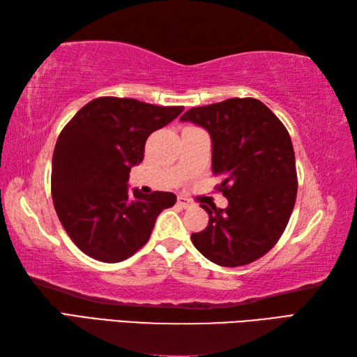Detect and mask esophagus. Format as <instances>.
Segmentation results:
<instances>
[{
	"label": "esophagus",
	"mask_w": 357,
	"mask_h": 357,
	"mask_svg": "<svg viewBox=\"0 0 357 357\" xmlns=\"http://www.w3.org/2000/svg\"><path fill=\"white\" fill-rule=\"evenodd\" d=\"M178 206H181L183 208H190L193 207V202L190 199L184 198V196H178Z\"/></svg>",
	"instance_id": "1"
}]
</instances>
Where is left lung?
Masks as SVG:
<instances>
[{
	"instance_id": "8db88e82",
	"label": "left lung",
	"mask_w": 357,
	"mask_h": 357,
	"mask_svg": "<svg viewBox=\"0 0 357 357\" xmlns=\"http://www.w3.org/2000/svg\"><path fill=\"white\" fill-rule=\"evenodd\" d=\"M181 121L207 128L213 141L216 190L225 210L207 207L208 225L192 234L193 245L221 267H241L276 245L290 221L298 193L291 138L267 105L255 98H230L187 110Z\"/></svg>"
}]
</instances>
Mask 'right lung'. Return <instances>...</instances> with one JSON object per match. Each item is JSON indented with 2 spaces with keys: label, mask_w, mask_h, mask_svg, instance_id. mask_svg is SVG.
Masks as SVG:
<instances>
[{
  "label": "right lung",
  "mask_w": 357,
  "mask_h": 357,
  "mask_svg": "<svg viewBox=\"0 0 357 357\" xmlns=\"http://www.w3.org/2000/svg\"><path fill=\"white\" fill-rule=\"evenodd\" d=\"M184 110L133 98L87 102L58 136L52 198L64 230L82 253L115 264L147 244L158 215L176 202L169 192H128V173L144 159L149 136Z\"/></svg>",
  "instance_id": "right-lung-1"
}]
</instances>
